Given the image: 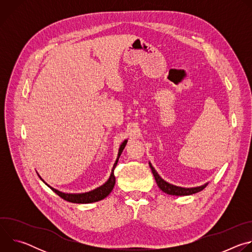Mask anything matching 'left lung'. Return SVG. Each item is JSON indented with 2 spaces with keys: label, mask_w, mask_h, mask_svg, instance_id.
<instances>
[{
  "label": "left lung",
  "mask_w": 252,
  "mask_h": 252,
  "mask_svg": "<svg viewBox=\"0 0 252 252\" xmlns=\"http://www.w3.org/2000/svg\"><path fill=\"white\" fill-rule=\"evenodd\" d=\"M150 164V167L153 171V174L155 176V179L156 182L158 184V187L165 193L167 194H170V195H177V196H182V195H190V194H193V193H196L198 191H201L207 185L208 183L204 184L203 186H200V187H195V188H182V187H176V186H173L167 182H165L164 179H162L160 177V175L157 172V170L155 169V167L153 166V164L151 162H149Z\"/></svg>",
  "instance_id": "1"
}]
</instances>
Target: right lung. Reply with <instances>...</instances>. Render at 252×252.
Returning <instances> with one entry per match:
<instances>
[{"instance_id":"obj_1","label":"right lung","mask_w":252,"mask_h":252,"mask_svg":"<svg viewBox=\"0 0 252 252\" xmlns=\"http://www.w3.org/2000/svg\"><path fill=\"white\" fill-rule=\"evenodd\" d=\"M127 142V139L124 140L123 143L121 145L120 149H119V154H118V158L116 159V162L114 163V166H113V169H112V172H111V175L109 177V179L100 187L91 190V191H88V192H82V193H67V192H63V191H60L59 189H56L54 188H52L51 186H49L44 179L41 177V175L38 173L39 177L42 179V182L45 183L55 193H57L60 197H62L63 199L66 200V201H69V202H73V203H92V202H95V201H99L103 198H105L107 195H109L113 189L115 188V185H116V176L114 174V170L117 166V163L119 161V158L124 151V149L126 148V145Z\"/></svg>"}]
</instances>
